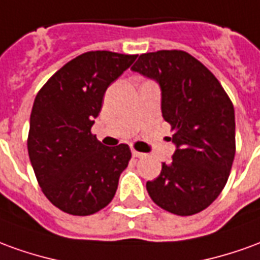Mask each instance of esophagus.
Segmentation results:
<instances>
[{"mask_svg": "<svg viewBox=\"0 0 260 260\" xmlns=\"http://www.w3.org/2000/svg\"><path fill=\"white\" fill-rule=\"evenodd\" d=\"M132 156H134V157H143L145 153H141V152H138V150H132Z\"/></svg>", "mask_w": 260, "mask_h": 260, "instance_id": "obj_1", "label": "esophagus"}]
</instances>
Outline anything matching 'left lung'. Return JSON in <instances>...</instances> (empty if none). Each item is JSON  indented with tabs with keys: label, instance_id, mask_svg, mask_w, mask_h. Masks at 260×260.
<instances>
[{
	"label": "left lung",
	"instance_id": "left-lung-1",
	"mask_svg": "<svg viewBox=\"0 0 260 260\" xmlns=\"http://www.w3.org/2000/svg\"><path fill=\"white\" fill-rule=\"evenodd\" d=\"M134 72L155 80L161 115L172 125L176 145L170 163H161L146 183L150 199L176 215L206 210L226 184L235 156V111L215 76L183 50L139 56Z\"/></svg>",
	"mask_w": 260,
	"mask_h": 260
}]
</instances>
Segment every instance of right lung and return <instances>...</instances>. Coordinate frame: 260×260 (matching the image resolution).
I'll return each instance as SVG.
<instances>
[{"label": "right lung", "mask_w": 260, "mask_h": 260, "mask_svg": "<svg viewBox=\"0 0 260 260\" xmlns=\"http://www.w3.org/2000/svg\"><path fill=\"white\" fill-rule=\"evenodd\" d=\"M136 54L87 52L57 70L36 95L28 153L48 200L72 215H91L108 206L131 159L121 143L104 146L91 134L103 97Z\"/></svg>", "instance_id": "obj_1"}]
</instances>
